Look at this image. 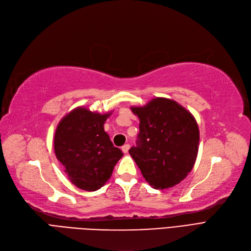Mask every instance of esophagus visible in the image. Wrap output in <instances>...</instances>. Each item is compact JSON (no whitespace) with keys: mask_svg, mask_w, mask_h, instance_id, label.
Returning a JSON list of instances; mask_svg holds the SVG:
<instances>
[{"mask_svg":"<svg viewBox=\"0 0 251 251\" xmlns=\"http://www.w3.org/2000/svg\"><path fill=\"white\" fill-rule=\"evenodd\" d=\"M129 149H130V146H129V144H124V146L122 147V151H123L124 153H127V152H128V151H129Z\"/></svg>","mask_w":251,"mask_h":251,"instance_id":"esophagus-1","label":"esophagus"}]
</instances>
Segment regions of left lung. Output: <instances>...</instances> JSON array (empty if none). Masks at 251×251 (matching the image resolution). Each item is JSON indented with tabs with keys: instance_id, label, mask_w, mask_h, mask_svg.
Here are the masks:
<instances>
[{
	"instance_id": "obj_1",
	"label": "left lung",
	"mask_w": 251,
	"mask_h": 251,
	"mask_svg": "<svg viewBox=\"0 0 251 251\" xmlns=\"http://www.w3.org/2000/svg\"><path fill=\"white\" fill-rule=\"evenodd\" d=\"M139 118L137 146L129 150L141 174L154 189L179 184L192 170L200 129L192 114L177 101L155 98L143 107H131Z\"/></svg>"
}]
</instances>
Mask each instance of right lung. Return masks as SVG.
I'll return each instance as SVG.
<instances>
[{
	"instance_id": "obj_1",
	"label": "right lung",
	"mask_w": 251,
	"mask_h": 251,
	"mask_svg": "<svg viewBox=\"0 0 251 251\" xmlns=\"http://www.w3.org/2000/svg\"><path fill=\"white\" fill-rule=\"evenodd\" d=\"M112 113L100 114L79 107L59 122L54 138L57 159L78 188L96 191L102 187L123 156L115 148L103 124Z\"/></svg>"
}]
</instances>
